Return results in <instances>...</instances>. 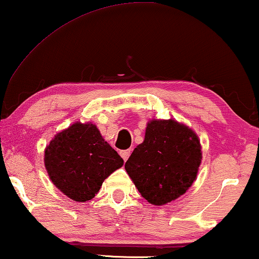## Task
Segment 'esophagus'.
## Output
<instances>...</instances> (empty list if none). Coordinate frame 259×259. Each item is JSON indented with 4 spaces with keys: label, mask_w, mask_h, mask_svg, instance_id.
Wrapping results in <instances>:
<instances>
[{
    "label": "esophagus",
    "mask_w": 259,
    "mask_h": 259,
    "mask_svg": "<svg viewBox=\"0 0 259 259\" xmlns=\"http://www.w3.org/2000/svg\"><path fill=\"white\" fill-rule=\"evenodd\" d=\"M130 154H131V150H125V151H120V155H121V158L123 159V160H127V159H128V157H130Z\"/></svg>",
    "instance_id": "1"
}]
</instances>
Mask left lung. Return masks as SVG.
Here are the masks:
<instances>
[{
    "label": "left lung",
    "mask_w": 259,
    "mask_h": 259,
    "mask_svg": "<svg viewBox=\"0 0 259 259\" xmlns=\"http://www.w3.org/2000/svg\"><path fill=\"white\" fill-rule=\"evenodd\" d=\"M201 157L200 140L192 128L173 119H152L125 169L141 196L160 206L192 186Z\"/></svg>",
    "instance_id": "left-lung-1"
}]
</instances>
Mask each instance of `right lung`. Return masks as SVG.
<instances>
[{"label":"right lung","mask_w":259,"mask_h":259,"mask_svg":"<svg viewBox=\"0 0 259 259\" xmlns=\"http://www.w3.org/2000/svg\"><path fill=\"white\" fill-rule=\"evenodd\" d=\"M123 165L92 122H74L56 133L45 150L49 179L70 199L91 200L104 180Z\"/></svg>","instance_id":"1"}]
</instances>
